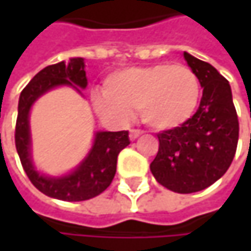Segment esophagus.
<instances>
[{
	"mask_svg": "<svg viewBox=\"0 0 251 251\" xmlns=\"http://www.w3.org/2000/svg\"><path fill=\"white\" fill-rule=\"evenodd\" d=\"M141 135H142V130H139V129H130V132H129V138H130V141H133V139L139 138Z\"/></svg>",
	"mask_w": 251,
	"mask_h": 251,
	"instance_id": "obj_1",
	"label": "esophagus"
}]
</instances>
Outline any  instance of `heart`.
<instances>
[{"label":"heart","instance_id":"1","mask_svg":"<svg viewBox=\"0 0 251 251\" xmlns=\"http://www.w3.org/2000/svg\"><path fill=\"white\" fill-rule=\"evenodd\" d=\"M201 81L181 64H154L126 68L104 81V93L91 96L99 116L126 121L141 112L142 122L155 130H172L187 124L201 101Z\"/></svg>","mask_w":251,"mask_h":251}]
</instances>
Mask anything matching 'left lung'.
Returning <instances> with one entry per match:
<instances>
[{"mask_svg": "<svg viewBox=\"0 0 251 251\" xmlns=\"http://www.w3.org/2000/svg\"><path fill=\"white\" fill-rule=\"evenodd\" d=\"M203 88L201 104L183 126L160 132L150 169L155 180L177 193L203 190L228 170L238 142V119L229 82L211 64L183 53Z\"/></svg>", "mask_w": 251, "mask_h": 251, "instance_id": "left-lung-1", "label": "left lung"}]
</instances>
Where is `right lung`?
<instances>
[{"label": "right lung", "instance_id": "1", "mask_svg": "<svg viewBox=\"0 0 251 251\" xmlns=\"http://www.w3.org/2000/svg\"><path fill=\"white\" fill-rule=\"evenodd\" d=\"M85 64L82 58H71L43 68L25 87L19 100V116L16 124V148L25 175L36 189L49 198L79 202L91 199L104 192L116 175L119 152L130 144L127 130L94 133L91 150L74 170L62 176L40 173L31 158L30 110L34 101L56 87H73L79 94L87 87Z\"/></svg>", "mask_w": 251, "mask_h": 251}]
</instances>
